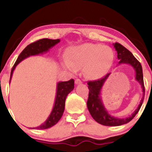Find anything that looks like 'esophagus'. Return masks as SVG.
I'll list each match as a JSON object with an SVG mask.
<instances>
[{
	"label": "esophagus",
	"instance_id": "esophagus-1",
	"mask_svg": "<svg viewBox=\"0 0 152 152\" xmlns=\"http://www.w3.org/2000/svg\"><path fill=\"white\" fill-rule=\"evenodd\" d=\"M82 81L80 80V79H76V81H75V84L76 85H79V84H82Z\"/></svg>",
	"mask_w": 152,
	"mask_h": 152
}]
</instances>
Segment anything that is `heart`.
<instances>
[{
  "label": "heart",
  "instance_id": "1",
  "mask_svg": "<svg viewBox=\"0 0 152 152\" xmlns=\"http://www.w3.org/2000/svg\"><path fill=\"white\" fill-rule=\"evenodd\" d=\"M114 53L111 48L100 44L85 43L70 50L65 67L71 71L83 67V72L90 79H99L108 73L113 65Z\"/></svg>",
  "mask_w": 152,
  "mask_h": 152
}]
</instances>
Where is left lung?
Returning <instances> with one entry per match:
<instances>
[{"instance_id":"left-lung-1","label":"left lung","mask_w":152,"mask_h":152,"mask_svg":"<svg viewBox=\"0 0 152 152\" xmlns=\"http://www.w3.org/2000/svg\"><path fill=\"white\" fill-rule=\"evenodd\" d=\"M113 45L117 51V57L119 59L118 65H121V64L129 65L133 67V69L135 71V80L138 82V83L141 86L142 96L138 107L131 115L124 118H116L115 116L111 115L108 113V111L104 105L103 101H102V96H101V94H102L101 93H102L103 86L111 73H108L104 77L99 79V80L90 81V82H87L89 88V96L87 102V109H88L91 116L96 122L102 124V125L108 126H121L131 121L140 110L142 102H143L144 96H145V94H144L145 87H144L143 76H142V69L140 63L133 56L132 53L122 45L118 43V42L113 43Z\"/></svg>"}]
</instances>
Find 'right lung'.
Segmentation results:
<instances>
[{
    "instance_id": "add662e5",
    "label": "right lung",
    "mask_w": 152,
    "mask_h": 152,
    "mask_svg": "<svg viewBox=\"0 0 152 152\" xmlns=\"http://www.w3.org/2000/svg\"><path fill=\"white\" fill-rule=\"evenodd\" d=\"M60 42V39H42L36 42L31 43L30 45H27L24 48V50L20 53L19 56L17 59L15 65L12 69L10 75V80L12 79L13 72L15 70L17 65L22 62L23 59H26L31 56H35L39 55L40 53H47L51 48H53L55 45ZM74 88V80L70 79L67 82H59L56 85V97H55L54 104L53 109L49 115L48 118L46 119L43 124L38 126L37 127H33L34 129H46L50 128L55 124L58 123L60 118L63 115L64 110H65V99L67 96L73 90Z\"/></svg>"
}]
</instances>
